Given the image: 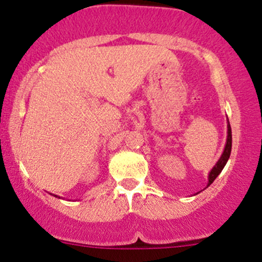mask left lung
<instances>
[{"label":"left lung","instance_id":"left-lung-1","mask_svg":"<svg viewBox=\"0 0 262 262\" xmlns=\"http://www.w3.org/2000/svg\"><path fill=\"white\" fill-rule=\"evenodd\" d=\"M228 122V132H227V143H225V146H224V150H223V154L221 155V158H219V160L215 162L214 166L212 167V170L209 171L208 173V183H207V187L210 186L214 181L215 179H217L219 173L222 172V170L224 169L225 164H227L228 160H229V156H230V152H231V128H230V124H229V121Z\"/></svg>","mask_w":262,"mask_h":262}]
</instances>
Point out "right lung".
Instances as JSON below:
<instances>
[{
  "mask_svg": "<svg viewBox=\"0 0 262 262\" xmlns=\"http://www.w3.org/2000/svg\"><path fill=\"white\" fill-rule=\"evenodd\" d=\"M55 197H58V196H55ZM59 198H60V197H59Z\"/></svg>",
  "mask_w": 262,
  "mask_h": 262,
  "instance_id": "add662e5",
  "label": "right lung"
}]
</instances>
